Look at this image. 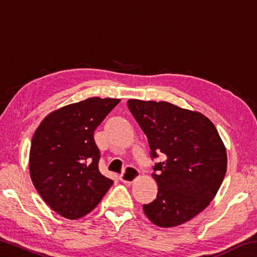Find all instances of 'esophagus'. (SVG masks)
Segmentation results:
<instances>
[{"label": "esophagus", "instance_id": "obj_1", "mask_svg": "<svg viewBox=\"0 0 257 257\" xmlns=\"http://www.w3.org/2000/svg\"><path fill=\"white\" fill-rule=\"evenodd\" d=\"M138 177H139L138 169L129 165V167L125 168L123 172L120 175V180L124 182V184H132V182L136 180Z\"/></svg>", "mask_w": 257, "mask_h": 257}]
</instances>
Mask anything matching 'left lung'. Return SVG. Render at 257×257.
<instances>
[{"label":"left lung","instance_id":"left-lung-1","mask_svg":"<svg viewBox=\"0 0 257 257\" xmlns=\"http://www.w3.org/2000/svg\"><path fill=\"white\" fill-rule=\"evenodd\" d=\"M128 107L151 149L158 184L153 202L143 205L146 216L162 228L187 222L207 207L227 172V151L215 125L202 113L169 102L129 99Z\"/></svg>","mask_w":257,"mask_h":257}]
</instances>
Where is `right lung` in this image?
<instances>
[{
	"label": "right lung",
	"mask_w": 257,
	"mask_h": 257,
	"mask_svg": "<svg viewBox=\"0 0 257 257\" xmlns=\"http://www.w3.org/2000/svg\"><path fill=\"white\" fill-rule=\"evenodd\" d=\"M119 98L90 97L51 112L35 132L29 173L52 210L66 219L88 214L113 181L98 170L94 132Z\"/></svg>",
	"instance_id": "right-lung-1"
}]
</instances>
